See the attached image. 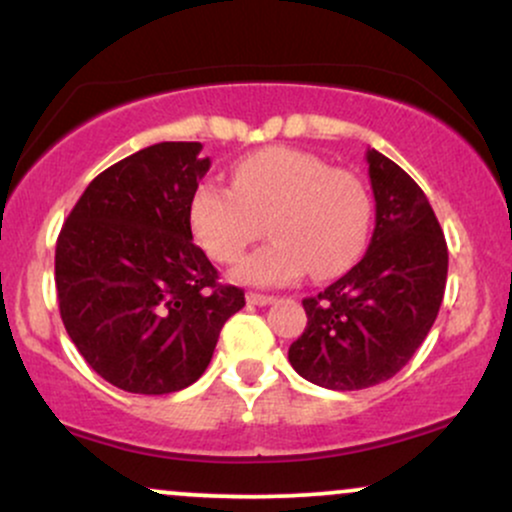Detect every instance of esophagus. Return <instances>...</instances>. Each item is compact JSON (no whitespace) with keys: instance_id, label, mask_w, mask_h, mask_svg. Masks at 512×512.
Returning a JSON list of instances; mask_svg holds the SVG:
<instances>
[{"instance_id":"1","label":"esophagus","mask_w":512,"mask_h":512,"mask_svg":"<svg viewBox=\"0 0 512 512\" xmlns=\"http://www.w3.org/2000/svg\"><path fill=\"white\" fill-rule=\"evenodd\" d=\"M276 298L274 296H267V293H257V291H250L248 293V303H252V305H269V303H274Z\"/></svg>"}]
</instances>
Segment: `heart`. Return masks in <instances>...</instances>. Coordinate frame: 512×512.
<instances>
[{"label": "heart", "mask_w": 512, "mask_h": 512, "mask_svg": "<svg viewBox=\"0 0 512 512\" xmlns=\"http://www.w3.org/2000/svg\"><path fill=\"white\" fill-rule=\"evenodd\" d=\"M366 185L320 156L269 146L240 158L231 187L202 182L190 199V223L211 260L236 262L262 236L272 240L245 257L240 281L284 286L308 272L342 274L358 260L370 228Z\"/></svg>", "instance_id": "obj_1"}]
</instances>
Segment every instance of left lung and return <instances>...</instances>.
I'll use <instances>...</instances> for the list:
<instances>
[{"label":"left lung","mask_w":512,"mask_h":512,"mask_svg":"<svg viewBox=\"0 0 512 512\" xmlns=\"http://www.w3.org/2000/svg\"><path fill=\"white\" fill-rule=\"evenodd\" d=\"M375 228L342 279L305 298V332L289 349L298 375L327 390L385 383L409 363L436 322L448 279L443 228L419 185L368 149Z\"/></svg>","instance_id":"8db88e82"}]
</instances>
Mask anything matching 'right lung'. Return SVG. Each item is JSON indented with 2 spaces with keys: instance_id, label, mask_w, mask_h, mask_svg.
Segmentation results:
<instances>
[{
  "instance_id": "right-lung-1",
  "label": "right lung",
  "mask_w": 512,
  "mask_h": 512,
  "mask_svg": "<svg viewBox=\"0 0 512 512\" xmlns=\"http://www.w3.org/2000/svg\"><path fill=\"white\" fill-rule=\"evenodd\" d=\"M199 142H161L91 180L55 250L64 330L86 363L134 395H168L202 378L238 286L192 243L190 199L207 175Z\"/></svg>"
}]
</instances>
